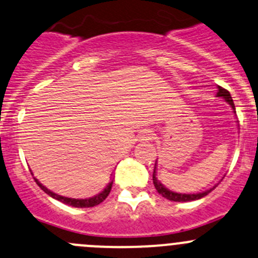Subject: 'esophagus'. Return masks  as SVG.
I'll return each instance as SVG.
<instances>
[{
	"label": "esophagus",
	"mask_w": 258,
	"mask_h": 258,
	"mask_svg": "<svg viewBox=\"0 0 258 258\" xmlns=\"http://www.w3.org/2000/svg\"><path fill=\"white\" fill-rule=\"evenodd\" d=\"M153 138H154V133L152 131H149V129H147V131H143V133H142V136H141L142 141H146V142L152 141Z\"/></svg>",
	"instance_id": "esophagus-1"
}]
</instances>
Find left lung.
<instances>
[{
    "label": "left lung",
    "instance_id": "8db88e82",
    "mask_svg": "<svg viewBox=\"0 0 258 258\" xmlns=\"http://www.w3.org/2000/svg\"><path fill=\"white\" fill-rule=\"evenodd\" d=\"M218 88H219V91H218V96L222 97V99H224L225 101L228 102V104L230 105V106L233 107V110L234 109V102H233V99L232 96H230L229 91L225 90V88L220 87V86H218ZM153 183H154V187H156V190L158 191V194H161L163 198L168 199V200L171 201H192V200H198V199H201L204 198V196H207L208 194L210 192V191L213 190V188H210V190H207L204 191V192H200V194H178V192H173V191H170L168 188L164 187L163 185H162L161 182H159L158 180H157L156 177V166H154V171H153Z\"/></svg>",
    "mask_w": 258,
    "mask_h": 258
}]
</instances>
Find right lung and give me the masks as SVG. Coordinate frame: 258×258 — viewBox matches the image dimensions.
Segmentation results:
<instances>
[{
	"label": "right lung",
	"instance_id": "add662e5",
	"mask_svg": "<svg viewBox=\"0 0 258 258\" xmlns=\"http://www.w3.org/2000/svg\"><path fill=\"white\" fill-rule=\"evenodd\" d=\"M34 180H35V182L38 183L39 187H40L41 190L44 191V192L48 194L49 196H51L53 199H57L58 201H62V203H64V204L71 205V207H75V208H92V207H96V205H99L100 203H102V201H104L105 199L107 198V195H109L110 190H111V187H112V181H111V182H110L109 185L106 186V188H105L102 192H100L99 195L94 196V198H90V199H71V198H64V196H60V195H58V194L51 192V191L48 190L45 186L41 185V183L39 182L36 178H34Z\"/></svg>",
	"mask_w": 258,
	"mask_h": 258
}]
</instances>
